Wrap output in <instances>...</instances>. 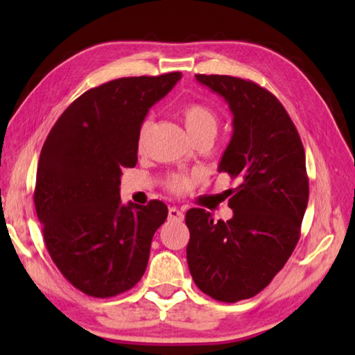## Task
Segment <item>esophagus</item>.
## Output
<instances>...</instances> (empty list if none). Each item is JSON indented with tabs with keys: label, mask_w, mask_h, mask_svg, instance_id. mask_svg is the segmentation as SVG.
I'll return each instance as SVG.
<instances>
[{
	"label": "esophagus",
	"mask_w": 355,
	"mask_h": 355,
	"mask_svg": "<svg viewBox=\"0 0 355 355\" xmlns=\"http://www.w3.org/2000/svg\"><path fill=\"white\" fill-rule=\"evenodd\" d=\"M169 219L171 220H183V213L180 211L178 208L172 207V208H169Z\"/></svg>",
	"instance_id": "34e87169"
}]
</instances>
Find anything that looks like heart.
<instances>
[{
  "instance_id": "obj_1",
  "label": "heart",
  "mask_w": 355,
  "mask_h": 355,
  "mask_svg": "<svg viewBox=\"0 0 355 355\" xmlns=\"http://www.w3.org/2000/svg\"><path fill=\"white\" fill-rule=\"evenodd\" d=\"M180 114L184 122L186 130L189 131L192 139L199 137L202 135H216L218 131V116L211 110V107L200 103V101H189L180 107ZM150 119L144 120L139 127V133H137V147L139 150L144 148V144L147 139V133L150 130ZM200 182V177L197 173H173V175L167 180V189L172 191L173 194H184V192L191 191L194 186Z\"/></svg>"
}]
</instances>
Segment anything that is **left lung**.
<instances>
[{"instance_id":"left-lung-1","label":"left lung","mask_w":355,"mask_h":355,"mask_svg":"<svg viewBox=\"0 0 355 355\" xmlns=\"http://www.w3.org/2000/svg\"><path fill=\"white\" fill-rule=\"evenodd\" d=\"M196 78L230 106L233 136L219 172L236 178L238 186L225 191L230 220L214 222L205 209H188L186 258L199 290L232 304L271 284L296 248L309 203L305 152L274 94L236 76Z\"/></svg>"}]
</instances>
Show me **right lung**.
<instances>
[{
    "mask_svg": "<svg viewBox=\"0 0 355 355\" xmlns=\"http://www.w3.org/2000/svg\"><path fill=\"white\" fill-rule=\"evenodd\" d=\"M180 71L107 81L78 97L42 147L34 205L48 254L71 285L92 297L133 288L146 272L167 207L120 202V175L137 163L147 112Z\"/></svg>",
    "mask_w": 355,
    "mask_h": 355,
    "instance_id": "right-lung-1",
    "label": "right lung"
}]
</instances>
